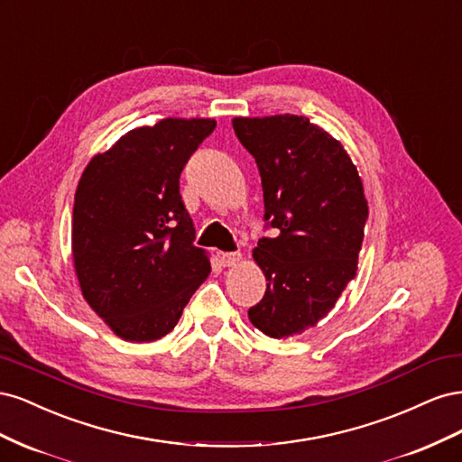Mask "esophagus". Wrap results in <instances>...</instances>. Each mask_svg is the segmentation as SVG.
Here are the masks:
<instances>
[{
  "mask_svg": "<svg viewBox=\"0 0 462 462\" xmlns=\"http://www.w3.org/2000/svg\"><path fill=\"white\" fill-rule=\"evenodd\" d=\"M221 263L227 265V268H235V265H239L243 262V254L239 253H221Z\"/></svg>",
  "mask_w": 462,
  "mask_h": 462,
  "instance_id": "1",
  "label": "esophagus"
}]
</instances>
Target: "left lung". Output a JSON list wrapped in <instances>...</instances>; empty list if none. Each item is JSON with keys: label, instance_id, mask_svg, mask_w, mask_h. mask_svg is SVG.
<instances>
[{"label": "left lung", "instance_id": "8db88e82", "mask_svg": "<svg viewBox=\"0 0 462 462\" xmlns=\"http://www.w3.org/2000/svg\"><path fill=\"white\" fill-rule=\"evenodd\" d=\"M231 123L256 160L263 217L275 229L253 250L268 287L248 319L268 337H295L331 312L356 275L368 217L365 187L343 144L309 117Z\"/></svg>", "mask_w": 462, "mask_h": 462}]
</instances>
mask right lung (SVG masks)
<instances>
[{
    "instance_id": "add662e5",
    "label": "right lung",
    "mask_w": 462,
    "mask_h": 462,
    "mask_svg": "<svg viewBox=\"0 0 462 462\" xmlns=\"http://www.w3.org/2000/svg\"><path fill=\"white\" fill-rule=\"evenodd\" d=\"M214 129V119H160L125 133L80 175L75 273L90 309L123 341L165 337L212 272L206 250L192 245L179 175Z\"/></svg>"
}]
</instances>
